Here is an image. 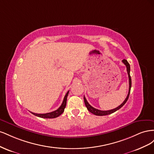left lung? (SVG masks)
<instances>
[{
  "label": "left lung",
  "instance_id": "obj_1",
  "mask_svg": "<svg viewBox=\"0 0 154 154\" xmlns=\"http://www.w3.org/2000/svg\"><path fill=\"white\" fill-rule=\"evenodd\" d=\"M123 63L125 65L126 67H127V73H128V81H129V89H128V95L126 97V99L125 100V101L123 102V103L121 104L119 106H118V107H116V108L114 109H112L110 110H100L98 109H96L94 107L92 106L89 103H88L85 97L84 96V102H85V106L87 107V110L90 112L92 113L93 114H94L96 116H106V115H109L110 114H112L114 112H115L116 111H117L118 110H119V109L122 108V107L126 103V102L127 101L128 99V97H129V94H130V88H131V86H132V80H131V77H130V64L128 63V62H127V60H122Z\"/></svg>",
  "mask_w": 154,
  "mask_h": 154
}]
</instances>
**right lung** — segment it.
Wrapping results in <instances>:
<instances>
[{
    "instance_id": "right-lung-1",
    "label": "right lung",
    "mask_w": 154,
    "mask_h": 154,
    "mask_svg": "<svg viewBox=\"0 0 154 154\" xmlns=\"http://www.w3.org/2000/svg\"><path fill=\"white\" fill-rule=\"evenodd\" d=\"M69 91L66 93L61 106H60L57 110H56L53 112H49V113H46V114H36L33 112H31V113L32 114H34L35 116H38V117H40L42 118H55L58 117L59 116H60L63 112L64 109L66 108V103H67V97L69 94Z\"/></svg>"
}]
</instances>
